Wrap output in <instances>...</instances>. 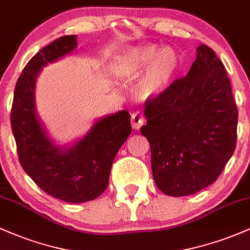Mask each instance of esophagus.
Masks as SVG:
<instances>
[{
	"instance_id": "obj_1",
	"label": "esophagus",
	"mask_w": 250,
	"mask_h": 250,
	"mask_svg": "<svg viewBox=\"0 0 250 250\" xmlns=\"http://www.w3.org/2000/svg\"><path fill=\"white\" fill-rule=\"evenodd\" d=\"M143 122H145V119H143L142 114H140L139 111L131 114V127L135 130L140 129V127L143 125Z\"/></svg>"
}]
</instances>
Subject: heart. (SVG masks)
<instances>
[{
    "label": "heart",
    "mask_w": 250,
    "mask_h": 250,
    "mask_svg": "<svg viewBox=\"0 0 250 250\" xmlns=\"http://www.w3.org/2000/svg\"><path fill=\"white\" fill-rule=\"evenodd\" d=\"M180 68V57L170 48L155 44L130 47L113 63L114 74L122 80H135L140 74L136 96L150 101L167 90Z\"/></svg>",
    "instance_id": "obj_1"
}]
</instances>
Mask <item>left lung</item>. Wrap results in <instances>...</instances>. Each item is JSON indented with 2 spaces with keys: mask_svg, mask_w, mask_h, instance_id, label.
<instances>
[{
  "mask_svg": "<svg viewBox=\"0 0 250 250\" xmlns=\"http://www.w3.org/2000/svg\"><path fill=\"white\" fill-rule=\"evenodd\" d=\"M141 134L157 188L186 196L215 182L236 146L237 108L225 65L205 44L183 79L146 102Z\"/></svg>",
  "mask_w": 250,
  "mask_h": 250,
  "instance_id": "left-lung-1",
  "label": "left lung"
}]
</instances>
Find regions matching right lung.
<instances>
[{
	"instance_id": "obj_1",
	"label": "right lung",
	"mask_w": 250,
	"mask_h": 250,
	"mask_svg": "<svg viewBox=\"0 0 250 250\" xmlns=\"http://www.w3.org/2000/svg\"><path fill=\"white\" fill-rule=\"evenodd\" d=\"M76 35L55 40L28 62L14 93L10 122L22 168L47 194L69 203L95 200L107 188L117 151L131 133L130 115L120 110L96 120L75 142L56 145L36 110L42 68L76 49Z\"/></svg>"
}]
</instances>
